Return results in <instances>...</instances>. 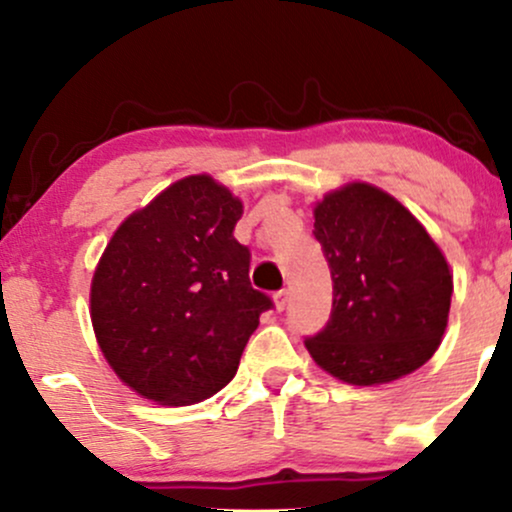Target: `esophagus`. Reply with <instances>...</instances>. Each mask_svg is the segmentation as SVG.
Segmentation results:
<instances>
[{"label": "esophagus", "mask_w": 512, "mask_h": 512, "mask_svg": "<svg viewBox=\"0 0 512 512\" xmlns=\"http://www.w3.org/2000/svg\"><path fill=\"white\" fill-rule=\"evenodd\" d=\"M274 303H276V308L279 310H284L286 305H289V289H279L274 293Z\"/></svg>", "instance_id": "esophagus-1"}]
</instances>
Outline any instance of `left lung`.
Returning a JSON list of instances; mask_svg holds the SVG:
<instances>
[{"mask_svg":"<svg viewBox=\"0 0 512 512\" xmlns=\"http://www.w3.org/2000/svg\"><path fill=\"white\" fill-rule=\"evenodd\" d=\"M313 236L332 274L330 320L305 337L317 366L351 385L424 366L452 296L448 262L426 228L387 192L351 182L317 204Z\"/></svg>","mask_w":512,"mask_h":512,"instance_id":"obj_1","label":"left lung"}]
</instances>
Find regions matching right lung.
Returning a JSON list of instances; mask_svg holds the SVG:
<instances>
[{
	"instance_id": "add662e5",
	"label": "right lung",
	"mask_w": 512,
	"mask_h": 512,
	"mask_svg": "<svg viewBox=\"0 0 512 512\" xmlns=\"http://www.w3.org/2000/svg\"><path fill=\"white\" fill-rule=\"evenodd\" d=\"M243 204L190 175L132 214L91 284V320L122 383L161 404L202 402L236 375L267 293L250 284V248L233 231Z\"/></svg>"
}]
</instances>
